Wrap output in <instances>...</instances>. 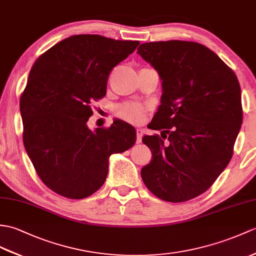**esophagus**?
I'll use <instances>...</instances> for the list:
<instances>
[{"instance_id":"esophagus-1","label":"esophagus","mask_w":256,"mask_h":256,"mask_svg":"<svg viewBox=\"0 0 256 256\" xmlns=\"http://www.w3.org/2000/svg\"><path fill=\"white\" fill-rule=\"evenodd\" d=\"M142 134H144V130L138 128L136 130V142H140L142 138Z\"/></svg>"}]
</instances>
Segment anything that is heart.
Returning a JSON list of instances; mask_svg holds the SVG:
<instances>
[{
  "label": "heart",
  "instance_id": "obj_1",
  "mask_svg": "<svg viewBox=\"0 0 256 256\" xmlns=\"http://www.w3.org/2000/svg\"><path fill=\"white\" fill-rule=\"evenodd\" d=\"M148 106L138 104V102H128L120 106L116 110L118 116L132 123H140L144 120L146 112L148 111Z\"/></svg>",
  "mask_w": 256,
  "mask_h": 256
}]
</instances>
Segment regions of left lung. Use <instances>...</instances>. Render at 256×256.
<instances>
[{
  "label": "left lung",
  "mask_w": 256,
  "mask_h": 256,
  "mask_svg": "<svg viewBox=\"0 0 256 256\" xmlns=\"http://www.w3.org/2000/svg\"><path fill=\"white\" fill-rule=\"evenodd\" d=\"M138 53L162 80L150 128L168 134L166 142L157 134L142 138L152 162L142 179L160 200L182 203L206 192L234 155L243 118L239 80L215 52L193 41L146 42Z\"/></svg>",
  "instance_id": "1"
}]
</instances>
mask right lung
<instances>
[{"label":"right lung","instance_id":"obj_1","mask_svg":"<svg viewBox=\"0 0 256 256\" xmlns=\"http://www.w3.org/2000/svg\"><path fill=\"white\" fill-rule=\"evenodd\" d=\"M138 41L100 34H75L42 53L34 63L20 96L22 142L36 172L54 193L88 198L102 186L110 155L128 150L135 128L121 120L90 130L92 104L106 96L114 66Z\"/></svg>","mask_w":256,"mask_h":256}]
</instances>
